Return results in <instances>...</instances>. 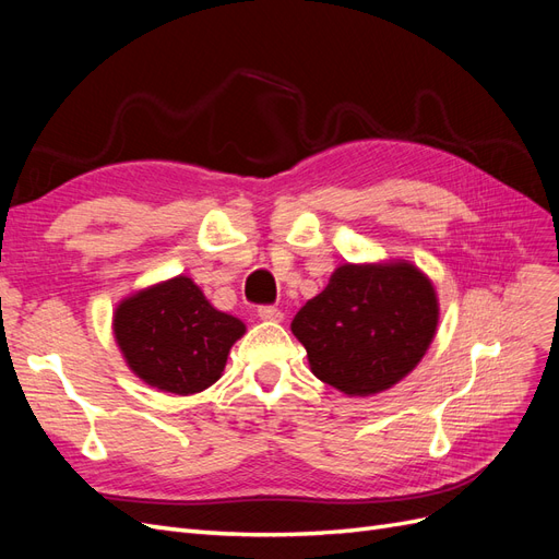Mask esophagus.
<instances>
[{
    "label": "esophagus",
    "instance_id": "obj_1",
    "mask_svg": "<svg viewBox=\"0 0 559 559\" xmlns=\"http://www.w3.org/2000/svg\"><path fill=\"white\" fill-rule=\"evenodd\" d=\"M259 317L265 321H282V310L275 306H261Z\"/></svg>",
    "mask_w": 559,
    "mask_h": 559
}]
</instances>
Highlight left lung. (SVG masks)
<instances>
[{
    "mask_svg": "<svg viewBox=\"0 0 559 559\" xmlns=\"http://www.w3.org/2000/svg\"><path fill=\"white\" fill-rule=\"evenodd\" d=\"M436 324V292L413 263H345L300 308L292 331L321 382L368 396L411 373L429 349Z\"/></svg>",
    "mask_w": 559,
    "mask_h": 559,
    "instance_id": "8db88e82",
    "label": "left lung"
}]
</instances>
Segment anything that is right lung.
<instances>
[{"mask_svg":"<svg viewBox=\"0 0 559 559\" xmlns=\"http://www.w3.org/2000/svg\"><path fill=\"white\" fill-rule=\"evenodd\" d=\"M238 317L210 306L200 286L175 277L134 294L114 312V335L132 373L163 392L189 396L224 373Z\"/></svg>","mask_w":559,"mask_h":559,"instance_id":"1","label":"right lung"}]
</instances>
